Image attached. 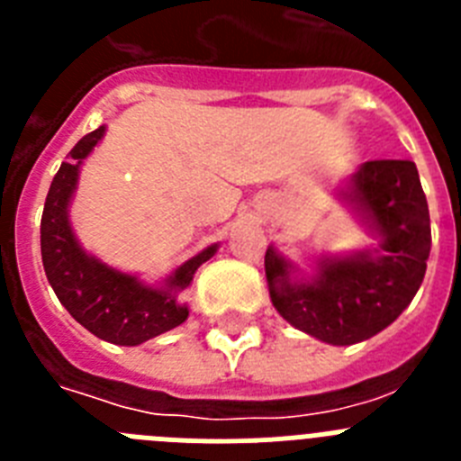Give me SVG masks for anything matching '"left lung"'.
<instances>
[{
    "mask_svg": "<svg viewBox=\"0 0 461 461\" xmlns=\"http://www.w3.org/2000/svg\"><path fill=\"white\" fill-rule=\"evenodd\" d=\"M381 238L376 254L325 258L297 284L275 249L266 251L272 304L297 330L335 346L365 341L388 328L425 279L431 247L429 207L413 161H367L344 191Z\"/></svg>",
    "mask_w": 461,
    "mask_h": 461,
    "instance_id": "8db88e82",
    "label": "left lung"
}]
</instances>
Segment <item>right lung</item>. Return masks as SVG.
I'll use <instances>...</instances> for the list:
<instances>
[{"label":"right lung","mask_w":461,"mask_h":461,"mask_svg":"<svg viewBox=\"0 0 461 461\" xmlns=\"http://www.w3.org/2000/svg\"><path fill=\"white\" fill-rule=\"evenodd\" d=\"M104 131L105 126H99L80 138L68 152V161L57 170L41 217V256L52 291L73 319L99 339L138 346L185 323L189 309L177 303L175 293L189 286L195 270L214 256L217 244L177 267L164 288L145 286L136 276L113 270L85 254L68 223V201L78 182L83 158L101 140Z\"/></svg>","instance_id":"1"}]
</instances>
